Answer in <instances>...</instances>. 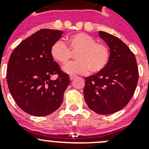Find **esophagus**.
Instances as JSON below:
<instances>
[{"instance_id":"esophagus-1","label":"esophagus","mask_w":149,"mask_h":149,"mask_svg":"<svg viewBox=\"0 0 149 149\" xmlns=\"http://www.w3.org/2000/svg\"><path fill=\"white\" fill-rule=\"evenodd\" d=\"M75 77H76V76H74V75H70V76H69V78H70L71 81L74 80V79L75 78Z\"/></svg>"}]
</instances>
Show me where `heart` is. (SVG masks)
<instances>
[{
	"label": "heart",
	"instance_id": "obj_1",
	"mask_svg": "<svg viewBox=\"0 0 149 149\" xmlns=\"http://www.w3.org/2000/svg\"><path fill=\"white\" fill-rule=\"evenodd\" d=\"M66 45L56 41L51 48L52 58L60 65H65L69 62L72 53H77L76 60L63 67V71L69 74H85L90 71L97 74L102 72L110 60L108 47L97 42L95 38L84 33L73 34L67 39Z\"/></svg>",
	"mask_w": 149,
	"mask_h": 149
}]
</instances>
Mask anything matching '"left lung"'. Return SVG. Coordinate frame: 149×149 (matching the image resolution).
<instances>
[{"label":"left lung","instance_id":"1","mask_svg":"<svg viewBox=\"0 0 149 149\" xmlns=\"http://www.w3.org/2000/svg\"><path fill=\"white\" fill-rule=\"evenodd\" d=\"M110 48L109 63L102 72L86 77L84 95L94 112L108 115L124 108L134 95L139 78L135 55L113 35L100 31Z\"/></svg>","mask_w":149,"mask_h":149}]
</instances>
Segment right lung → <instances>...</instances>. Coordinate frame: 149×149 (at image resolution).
I'll use <instances>...</instances> for the list:
<instances>
[{"instance_id": "1", "label": "right lung", "mask_w": 149, "mask_h": 149, "mask_svg": "<svg viewBox=\"0 0 149 149\" xmlns=\"http://www.w3.org/2000/svg\"><path fill=\"white\" fill-rule=\"evenodd\" d=\"M63 31L42 29L22 41L8 62L6 81L15 103L35 116L49 115L63 103L70 79L51 55L52 45ZM58 78L51 80L52 75Z\"/></svg>"}]
</instances>
